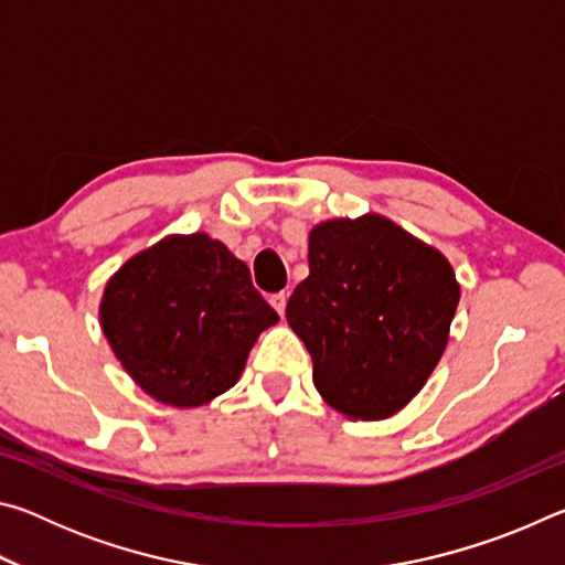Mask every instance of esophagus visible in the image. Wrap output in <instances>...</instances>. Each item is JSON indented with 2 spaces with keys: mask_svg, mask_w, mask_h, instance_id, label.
<instances>
[{
  "mask_svg": "<svg viewBox=\"0 0 565 565\" xmlns=\"http://www.w3.org/2000/svg\"><path fill=\"white\" fill-rule=\"evenodd\" d=\"M286 299H289V296H286L284 291H279V294H271V296H269V303L274 306V309H276V313H279V317H284V311H286Z\"/></svg>",
  "mask_w": 565,
  "mask_h": 565,
  "instance_id": "esophagus-1",
  "label": "esophagus"
}]
</instances>
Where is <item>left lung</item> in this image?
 I'll use <instances>...</instances> for the list:
<instances>
[{
	"label": "left lung",
	"mask_w": 565,
	"mask_h": 565,
	"mask_svg": "<svg viewBox=\"0 0 565 565\" xmlns=\"http://www.w3.org/2000/svg\"><path fill=\"white\" fill-rule=\"evenodd\" d=\"M461 286L441 252L379 214L309 234V276L286 321L313 361V386L349 418L394 416L444 356Z\"/></svg>",
	"instance_id": "1"
}]
</instances>
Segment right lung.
Masks as SVG:
<instances>
[{"label":"right lung","instance_id":"1","mask_svg":"<svg viewBox=\"0 0 565 565\" xmlns=\"http://www.w3.org/2000/svg\"><path fill=\"white\" fill-rule=\"evenodd\" d=\"M99 319L114 356L151 398L194 408L236 384L279 313L248 266L199 232L131 256L107 281Z\"/></svg>","mask_w":565,"mask_h":565}]
</instances>
